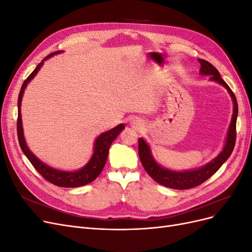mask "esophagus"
<instances>
[{
    "mask_svg": "<svg viewBox=\"0 0 252 252\" xmlns=\"http://www.w3.org/2000/svg\"><path fill=\"white\" fill-rule=\"evenodd\" d=\"M131 125L134 126V127H141L143 125V123L140 120L134 119V120H131Z\"/></svg>",
    "mask_w": 252,
    "mask_h": 252,
    "instance_id": "1",
    "label": "esophagus"
}]
</instances>
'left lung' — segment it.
<instances>
[{"mask_svg": "<svg viewBox=\"0 0 252 252\" xmlns=\"http://www.w3.org/2000/svg\"><path fill=\"white\" fill-rule=\"evenodd\" d=\"M199 62L201 64L200 73L202 75H209L211 81H215L220 85H223L228 93H229L232 102H233V114L230 122L229 129H228L226 141L223 150L220 152V155L213 158L211 162L200 167L197 169L193 170H186V171H174L170 170L158 165L155 158L151 155V150L149 145L145 142L143 138L139 139V157L141 162L144 166L145 170L154 179L158 184L166 186L172 189H190L195 186L201 185L206 180H208L212 177L222 166L228 158L232 154L234 145H235V138H236V118H238V103H236V98L232 90L227 85L226 82L220 78V74L218 71L217 68L211 65L209 62L202 59H199Z\"/></svg>", "mask_w": 252, "mask_h": 252, "instance_id": "8db88e82", "label": "left lung"}]
</instances>
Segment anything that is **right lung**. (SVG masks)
<instances>
[{
    "label": "right lung",
    "mask_w": 252,
    "mask_h": 252,
    "mask_svg": "<svg viewBox=\"0 0 252 252\" xmlns=\"http://www.w3.org/2000/svg\"><path fill=\"white\" fill-rule=\"evenodd\" d=\"M60 52L62 51L52 52L49 56L45 58L42 62L35 67V69L30 73V75L24 81V83H23L20 94H19V98H18L17 130H18V139L20 143V147L22 151L24 152V155L27 157V158L29 159V162L32 163V166L36 169V171L39 172L45 180L52 183L53 185H57L59 187L73 188V187L87 185L97 178V175L102 172L104 166L106 164V161H107L108 151H109L111 143L116 140L117 136L121 133L122 130H123L125 126L124 124H120L117 127L110 129V130L103 132L102 134L98 135L94 142L93 157H91L89 162L84 166L83 168L77 171H63V170L52 168V167L40 161V159L29 150L24 138V132H23L22 118H21V102L23 98V94H24V90L27 86V84L35 77V74L40 70V68L44 64V61H46L52 56L58 55Z\"/></svg>",
    "instance_id": "obj_1"
}]
</instances>
